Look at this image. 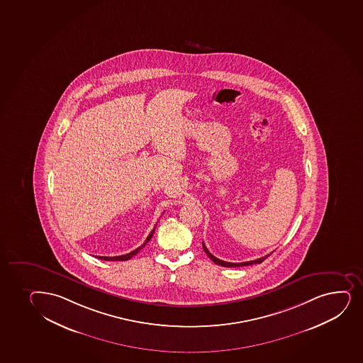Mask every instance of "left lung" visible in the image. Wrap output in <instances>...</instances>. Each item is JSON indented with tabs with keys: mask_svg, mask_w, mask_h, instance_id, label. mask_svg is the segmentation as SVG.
<instances>
[{
	"mask_svg": "<svg viewBox=\"0 0 363 363\" xmlns=\"http://www.w3.org/2000/svg\"><path fill=\"white\" fill-rule=\"evenodd\" d=\"M203 249H204L205 253L208 255V258H210L212 262H215L216 264L222 265V267H229V268H230V267H246V265L259 264V263L264 261L265 258H268V256L272 255V253H270V255H267V256L258 258V259H255V261L242 262V263H230V262L220 261V259H218L217 257L211 255V252L206 249V246H205L204 242H203Z\"/></svg>",
	"mask_w": 363,
	"mask_h": 363,
	"instance_id": "1",
	"label": "left lung"
}]
</instances>
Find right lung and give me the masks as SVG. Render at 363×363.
I'll return each mask as SVG.
<instances>
[{"instance_id": "right-lung-1", "label": "right lung", "mask_w": 363, "mask_h": 363, "mask_svg": "<svg viewBox=\"0 0 363 363\" xmlns=\"http://www.w3.org/2000/svg\"><path fill=\"white\" fill-rule=\"evenodd\" d=\"M155 227L153 228V230H152L151 233H150V235L147 237L146 241L143 242L140 247H138V249L134 250V251H131V252L126 253V255H122V256H114V257H104L100 256L98 257V258H100V259H104V261H128V259H130L131 257L135 256V255H138V253L140 252V250L143 249V247H145L146 246L147 242L148 241L151 240L152 237H153V233H155Z\"/></svg>"}]
</instances>
